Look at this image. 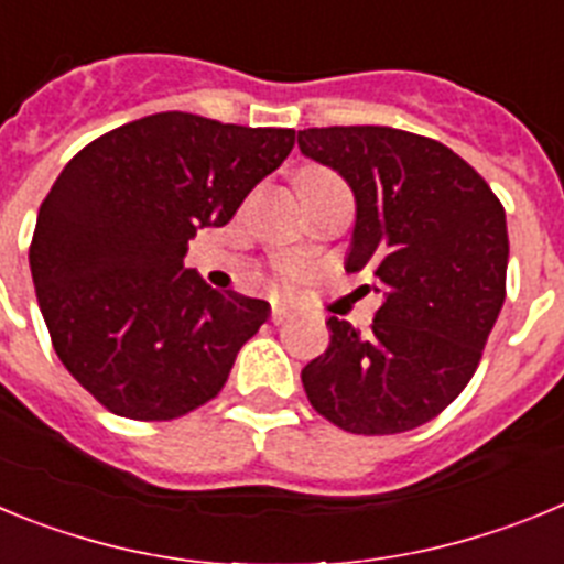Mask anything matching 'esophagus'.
Listing matches in <instances>:
<instances>
[{
    "label": "esophagus",
    "instance_id": "34e87169",
    "mask_svg": "<svg viewBox=\"0 0 564 564\" xmlns=\"http://www.w3.org/2000/svg\"><path fill=\"white\" fill-rule=\"evenodd\" d=\"M288 318H291V313H288L285 305H273L271 307V322H273V325H285Z\"/></svg>",
    "mask_w": 564,
    "mask_h": 564
}]
</instances>
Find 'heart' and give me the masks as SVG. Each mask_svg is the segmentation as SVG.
<instances>
[{
    "label": "heart",
    "instance_id": "b5f03b06",
    "mask_svg": "<svg viewBox=\"0 0 564 564\" xmlns=\"http://www.w3.org/2000/svg\"><path fill=\"white\" fill-rule=\"evenodd\" d=\"M325 172H311L305 174L302 181H311V177H322ZM273 279H276L279 285H296L299 279H302V265L293 262V259H276L273 262Z\"/></svg>",
    "mask_w": 564,
    "mask_h": 564
}]
</instances>
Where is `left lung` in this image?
Wrapping results in <instances>:
<instances>
[{"label": "left lung", "instance_id": "obj_1", "mask_svg": "<svg viewBox=\"0 0 564 564\" xmlns=\"http://www.w3.org/2000/svg\"><path fill=\"white\" fill-rule=\"evenodd\" d=\"M302 154L356 197L344 268L367 271L381 307L367 330L330 316L325 356L302 370L318 415L352 435H398L463 392L506 302V212L449 147L392 127L296 134Z\"/></svg>", "mask_w": 564, "mask_h": 564}]
</instances>
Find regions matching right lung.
<instances>
[{
    "instance_id": "add662e5",
    "label": "right lung",
    "mask_w": 564,
    "mask_h": 564,
    "mask_svg": "<svg viewBox=\"0 0 564 564\" xmlns=\"http://www.w3.org/2000/svg\"><path fill=\"white\" fill-rule=\"evenodd\" d=\"M293 149V129L158 112L87 143L39 208L30 273L53 347L101 406L174 421L212 401L268 302L183 265Z\"/></svg>"
}]
</instances>
